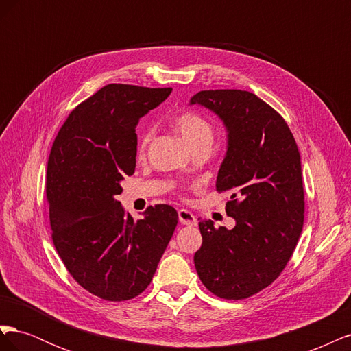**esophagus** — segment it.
Here are the masks:
<instances>
[{
	"instance_id": "esophagus-1",
	"label": "esophagus",
	"mask_w": 351,
	"mask_h": 351,
	"mask_svg": "<svg viewBox=\"0 0 351 351\" xmlns=\"http://www.w3.org/2000/svg\"><path fill=\"white\" fill-rule=\"evenodd\" d=\"M178 219L183 226H189V227L196 226V217L187 209H180L178 210Z\"/></svg>"
}]
</instances>
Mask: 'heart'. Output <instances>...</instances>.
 <instances>
[{
    "label": "heart",
    "mask_w": 351,
    "mask_h": 351,
    "mask_svg": "<svg viewBox=\"0 0 351 351\" xmlns=\"http://www.w3.org/2000/svg\"><path fill=\"white\" fill-rule=\"evenodd\" d=\"M174 124L177 132L182 136V139L187 143L190 149L199 145H210L212 136H214V129H212V124L205 115L195 111H186L177 115ZM151 139V130L145 132L141 136L139 143H137V155L143 156L146 154L147 145H149Z\"/></svg>",
    "instance_id": "1"
}]
</instances>
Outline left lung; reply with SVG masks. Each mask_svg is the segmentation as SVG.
<instances>
[{"instance_id": "1", "label": "left lung", "mask_w": 351, "mask_h": 351, "mask_svg": "<svg viewBox=\"0 0 351 351\" xmlns=\"http://www.w3.org/2000/svg\"><path fill=\"white\" fill-rule=\"evenodd\" d=\"M204 105L224 121L228 147L217 190L228 193L234 228L200 221L195 253L200 281L221 299L241 300L280 277L302 234L304 192L300 152L282 117L256 95L239 89L200 90Z\"/></svg>"}]
</instances>
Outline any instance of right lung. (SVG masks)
Returning a JSON list of instances; mask_svg holds the SVG:
<instances>
[{
  "label": "right lung",
  "instance_id": "1",
  "mask_svg": "<svg viewBox=\"0 0 351 351\" xmlns=\"http://www.w3.org/2000/svg\"><path fill=\"white\" fill-rule=\"evenodd\" d=\"M171 90L107 84L70 112L51 147L52 241L71 277L104 300L139 295L177 227L173 206H149L134 221L115 199L124 176L134 173L137 123Z\"/></svg>",
  "mask_w": 351,
  "mask_h": 351
}]
</instances>
